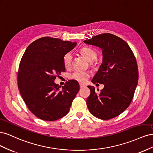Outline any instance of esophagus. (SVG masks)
I'll list each match as a JSON object with an SVG mask.
<instances>
[{
  "label": "esophagus",
  "instance_id": "1",
  "mask_svg": "<svg viewBox=\"0 0 153 153\" xmlns=\"http://www.w3.org/2000/svg\"><path fill=\"white\" fill-rule=\"evenodd\" d=\"M79 85H80V88H83V87H85V85L82 84H80Z\"/></svg>",
  "mask_w": 153,
  "mask_h": 153
}]
</instances>
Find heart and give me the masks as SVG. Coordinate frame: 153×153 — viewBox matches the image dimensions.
Listing matches in <instances>:
<instances>
[{"label":"heart","instance_id":"b5f03b06","mask_svg":"<svg viewBox=\"0 0 153 153\" xmlns=\"http://www.w3.org/2000/svg\"><path fill=\"white\" fill-rule=\"evenodd\" d=\"M80 53L88 61L93 62L95 61L97 57L96 51L91 47H85L80 49ZM72 61V54L70 52H68L63 57V63L65 68H68L70 67ZM90 77V73L87 71H75L69 74V78L70 80H75L80 83H85L88 78Z\"/></svg>","mask_w":153,"mask_h":153}]
</instances>
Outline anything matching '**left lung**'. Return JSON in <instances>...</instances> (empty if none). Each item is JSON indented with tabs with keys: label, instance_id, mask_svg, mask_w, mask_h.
<instances>
[{
	"label": "left lung",
	"instance_id": "8db88e82",
	"mask_svg": "<svg viewBox=\"0 0 153 153\" xmlns=\"http://www.w3.org/2000/svg\"><path fill=\"white\" fill-rule=\"evenodd\" d=\"M84 42L100 47L103 53L102 64L92 82L104 84V88L98 93L93 86H87L91 91L88 109L101 119L117 117L130 105L135 93L138 80L136 58L126 41L112 34L97 35Z\"/></svg>",
	"mask_w": 153,
	"mask_h": 153
}]
</instances>
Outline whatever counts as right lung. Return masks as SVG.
<instances>
[{
	"instance_id": "1",
	"label": "right lung",
	"mask_w": 153,
	"mask_h": 153,
	"mask_svg": "<svg viewBox=\"0 0 153 153\" xmlns=\"http://www.w3.org/2000/svg\"><path fill=\"white\" fill-rule=\"evenodd\" d=\"M76 43L43 37L32 42L23 55L18 72V87L30 112L38 118L53 121L69 112L80 89L69 80L60 90L54 80L65 71L63 57Z\"/></svg>"
}]
</instances>
